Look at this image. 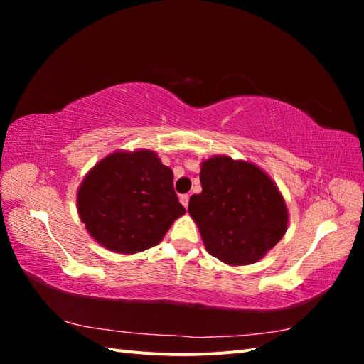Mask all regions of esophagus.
I'll list each match as a JSON object with an SVG mask.
<instances>
[{
  "mask_svg": "<svg viewBox=\"0 0 364 364\" xmlns=\"http://www.w3.org/2000/svg\"><path fill=\"white\" fill-rule=\"evenodd\" d=\"M179 200H181V203L185 206V208H188V202H190V196L188 194H181V197H179Z\"/></svg>",
  "mask_w": 364,
  "mask_h": 364,
  "instance_id": "34e87169",
  "label": "esophagus"
}]
</instances>
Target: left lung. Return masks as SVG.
<instances>
[{
    "instance_id": "obj_1",
    "label": "left lung",
    "mask_w": 364,
    "mask_h": 364,
    "mask_svg": "<svg viewBox=\"0 0 364 364\" xmlns=\"http://www.w3.org/2000/svg\"><path fill=\"white\" fill-rule=\"evenodd\" d=\"M202 193L191 196L188 213L206 250L232 266L266 255L285 234L287 206L267 174L228 156L202 164Z\"/></svg>"
}]
</instances>
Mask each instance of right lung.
I'll use <instances>...</instances> for the list:
<instances>
[{
  "instance_id": "1",
  "label": "right lung",
  "mask_w": 364,
  "mask_h": 364,
  "mask_svg": "<svg viewBox=\"0 0 364 364\" xmlns=\"http://www.w3.org/2000/svg\"><path fill=\"white\" fill-rule=\"evenodd\" d=\"M82 222L98 243L119 253L156 246L185 213L173 171L155 151H118L87 173L77 194Z\"/></svg>"
}]
</instances>
